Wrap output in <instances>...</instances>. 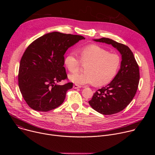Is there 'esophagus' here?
I'll return each instance as SVG.
<instances>
[{
    "instance_id": "esophagus-1",
    "label": "esophagus",
    "mask_w": 155,
    "mask_h": 155,
    "mask_svg": "<svg viewBox=\"0 0 155 155\" xmlns=\"http://www.w3.org/2000/svg\"><path fill=\"white\" fill-rule=\"evenodd\" d=\"M73 87H74V89H77V88H80L81 86H80V85H78V84H74Z\"/></svg>"
}]
</instances>
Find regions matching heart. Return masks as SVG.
Returning <instances> with one entry per match:
<instances>
[{
	"label": "heart",
	"mask_w": 155,
	"mask_h": 155,
	"mask_svg": "<svg viewBox=\"0 0 155 155\" xmlns=\"http://www.w3.org/2000/svg\"><path fill=\"white\" fill-rule=\"evenodd\" d=\"M80 53V59L74 52L69 53L65 58V64L71 73L77 72L82 64L86 65L85 72L69 76L77 84L105 85L114 78L120 68L121 61L118 54L109 53L94 44L83 48Z\"/></svg>",
	"instance_id": "b5f03b06"
}]
</instances>
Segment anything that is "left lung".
Segmentation results:
<instances>
[{"instance_id":"8db88e82","label":"left lung","mask_w":155,"mask_h":155,"mask_svg":"<svg viewBox=\"0 0 155 155\" xmlns=\"http://www.w3.org/2000/svg\"><path fill=\"white\" fill-rule=\"evenodd\" d=\"M110 44L122 55L120 69L108 85L98 90L89 101L90 105L103 115H113L124 110L135 96L140 79L139 68L130 48L108 38L94 40Z\"/></svg>"}]
</instances>
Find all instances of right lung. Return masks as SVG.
I'll return each instance as SVG.
<instances>
[{
    "mask_svg": "<svg viewBox=\"0 0 155 155\" xmlns=\"http://www.w3.org/2000/svg\"><path fill=\"white\" fill-rule=\"evenodd\" d=\"M84 37L53 32L32 41L21 58L18 72L21 93L29 107L48 112L60 106L73 83H58L67 80L64 54Z\"/></svg>",
    "mask_w": 155,
    "mask_h": 155,
    "instance_id": "1",
    "label": "right lung"
}]
</instances>
